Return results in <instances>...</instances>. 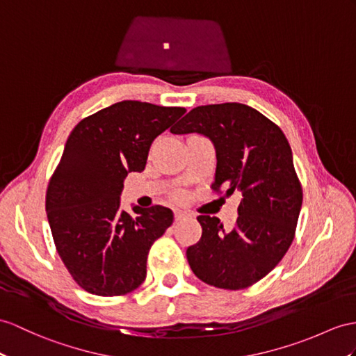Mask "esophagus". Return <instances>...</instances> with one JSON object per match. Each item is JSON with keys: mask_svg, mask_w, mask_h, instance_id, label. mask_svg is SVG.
Returning a JSON list of instances; mask_svg holds the SVG:
<instances>
[{"mask_svg": "<svg viewBox=\"0 0 356 356\" xmlns=\"http://www.w3.org/2000/svg\"><path fill=\"white\" fill-rule=\"evenodd\" d=\"M173 214H175V220H183L186 218H188L190 213L186 211V210H179V208H177L175 211H173Z\"/></svg>", "mask_w": 356, "mask_h": 356, "instance_id": "esophagus-1", "label": "esophagus"}]
</instances>
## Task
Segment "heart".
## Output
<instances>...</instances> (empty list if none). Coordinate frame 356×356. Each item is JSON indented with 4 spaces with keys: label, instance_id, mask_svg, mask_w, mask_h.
Masks as SVG:
<instances>
[{
    "label": "heart",
    "instance_id": "b5f03b06",
    "mask_svg": "<svg viewBox=\"0 0 356 356\" xmlns=\"http://www.w3.org/2000/svg\"><path fill=\"white\" fill-rule=\"evenodd\" d=\"M175 197H177V199H181V195H177Z\"/></svg>",
    "mask_w": 356,
    "mask_h": 356
}]
</instances>
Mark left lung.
<instances>
[{
  "instance_id": "8db88e82",
  "label": "left lung",
  "mask_w": 356,
  "mask_h": 356,
  "mask_svg": "<svg viewBox=\"0 0 356 356\" xmlns=\"http://www.w3.org/2000/svg\"><path fill=\"white\" fill-rule=\"evenodd\" d=\"M170 131L210 137L218 157L211 190L241 195L238 218L227 232L218 218L197 216L202 236L187 249L190 267L213 287H250L278 266L296 234L303 192L287 137L238 102L196 107Z\"/></svg>"
}]
</instances>
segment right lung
Returning <instances> with one entry per match:
<instances>
[{
    "label": "right lung",
    "mask_w": 356,
    "mask_h": 356,
    "mask_svg": "<svg viewBox=\"0 0 356 356\" xmlns=\"http://www.w3.org/2000/svg\"><path fill=\"white\" fill-rule=\"evenodd\" d=\"M186 113L183 107L122 101L84 118L69 134L47 188L54 245L72 280L97 296H122L146 278L154 241L173 222L161 205L120 210L129 172H142L154 138Z\"/></svg>",
    "instance_id": "right-lung-1"
}]
</instances>
